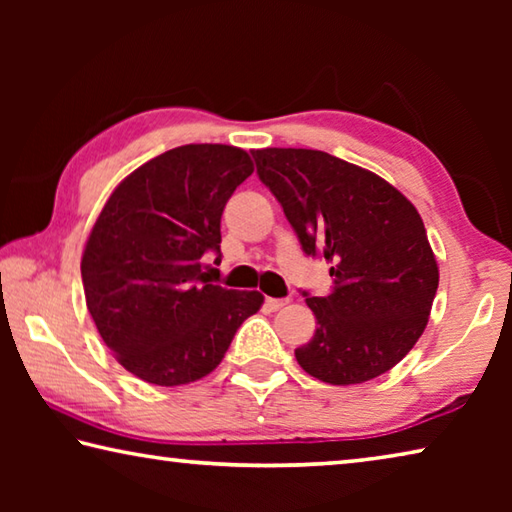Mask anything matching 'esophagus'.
I'll use <instances>...</instances> for the list:
<instances>
[{
	"label": "esophagus",
	"mask_w": 512,
	"mask_h": 512,
	"mask_svg": "<svg viewBox=\"0 0 512 512\" xmlns=\"http://www.w3.org/2000/svg\"><path fill=\"white\" fill-rule=\"evenodd\" d=\"M287 298H266V302H264V305H266V309L268 311H277V309H282L284 305H287Z\"/></svg>",
	"instance_id": "1"
}]
</instances>
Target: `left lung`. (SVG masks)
<instances>
[{"instance_id":"8db88e82","label":"left lung","mask_w":512,"mask_h":512,"mask_svg":"<svg viewBox=\"0 0 512 512\" xmlns=\"http://www.w3.org/2000/svg\"><path fill=\"white\" fill-rule=\"evenodd\" d=\"M305 255L325 257L334 287L309 296L316 334L300 368L325 384H363L400 363L427 327L438 264L418 210L384 178L311 149L253 151Z\"/></svg>"}]
</instances>
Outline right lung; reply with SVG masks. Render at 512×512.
Here are the masks:
<instances>
[{"label": "right lung", "mask_w": 512, "mask_h": 512, "mask_svg": "<svg viewBox=\"0 0 512 512\" xmlns=\"http://www.w3.org/2000/svg\"><path fill=\"white\" fill-rule=\"evenodd\" d=\"M250 173L244 149L187 144L135 169L103 205L81 259L85 302L135 377L203 379L262 307L259 291L223 289L201 271L205 253L221 262L223 207Z\"/></svg>", "instance_id": "add662e5"}]
</instances>
